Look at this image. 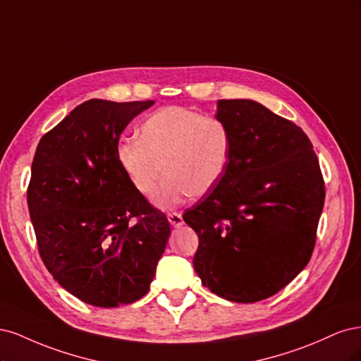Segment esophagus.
Masks as SVG:
<instances>
[{"mask_svg": "<svg viewBox=\"0 0 361 361\" xmlns=\"http://www.w3.org/2000/svg\"><path fill=\"white\" fill-rule=\"evenodd\" d=\"M168 220H169V224L173 228H178V226H181L184 224L183 222V216L180 213H168Z\"/></svg>", "mask_w": 361, "mask_h": 361, "instance_id": "obj_1", "label": "esophagus"}]
</instances>
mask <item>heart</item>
I'll return each mask as SVG.
<instances>
[{
	"mask_svg": "<svg viewBox=\"0 0 361 361\" xmlns=\"http://www.w3.org/2000/svg\"><path fill=\"white\" fill-rule=\"evenodd\" d=\"M229 156L228 127L183 106L151 114L139 129V137L123 139L117 147L123 172L142 196L153 195L164 172L168 173L154 197L161 208L176 207L190 195L212 192L225 176Z\"/></svg>",
	"mask_w": 361,
	"mask_h": 361,
	"instance_id": "b5f03b06",
	"label": "heart"
}]
</instances>
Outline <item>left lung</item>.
Segmentation results:
<instances>
[{
  "label": "left lung",
  "instance_id": "obj_1",
  "mask_svg": "<svg viewBox=\"0 0 361 361\" xmlns=\"http://www.w3.org/2000/svg\"><path fill=\"white\" fill-rule=\"evenodd\" d=\"M231 135L224 178L183 214L200 238L193 267L202 285L235 303L285 288L315 247L325 190L307 135L264 104L219 100Z\"/></svg>",
  "mask_w": 361,
  "mask_h": 361
}]
</instances>
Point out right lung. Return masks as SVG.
Instances as JSON below:
<instances>
[{
  "mask_svg": "<svg viewBox=\"0 0 361 361\" xmlns=\"http://www.w3.org/2000/svg\"><path fill=\"white\" fill-rule=\"evenodd\" d=\"M153 100L91 99L37 145L27 192L46 269L84 303L117 307L142 298L171 234L164 213L117 160L123 130Z\"/></svg>",
  "mask_w": 361,
  "mask_h": 361,
  "instance_id": "add662e5",
  "label": "right lung"
}]
</instances>
